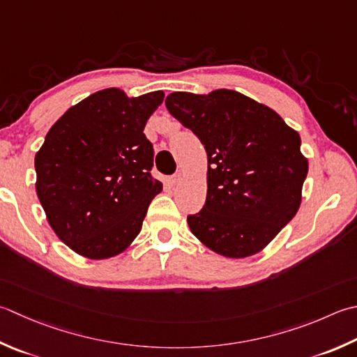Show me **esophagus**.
<instances>
[{
	"label": "esophagus",
	"mask_w": 357,
	"mask_h": 357,
	"mask_svg": "<svg viewBox=\"0 0 357 357\" xmlns=\"http://www.w3.org/2000/svg\"><path fill=\"white\" fill-rule=\"evenodd\" d=\"M181 181H183V178L179 176V174H174V176H172V178H169V184L170 185H178Z\"/></svg>",
	"instance_id": "obj_1"
}]
</instances>
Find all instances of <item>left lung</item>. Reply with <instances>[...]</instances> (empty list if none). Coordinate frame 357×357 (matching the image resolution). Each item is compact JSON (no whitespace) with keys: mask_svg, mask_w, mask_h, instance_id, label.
<instances>
[{"mask_svg":"<svg viewBox=\"0 0 357 357\" xmlns=\"http://www.w3.org/2000/svg\"><path fill=\"white\" fill-rule=\"evenodd\" d=\"M165 107L207 153V198L188 227L213 252L255 255L294 218L308 159L300 135L266 105L232 89L176 91Z\"/></svg>","mask_w":357,"mask_h":357,"instance_id":"1","label":"left lung"}]
</instances>
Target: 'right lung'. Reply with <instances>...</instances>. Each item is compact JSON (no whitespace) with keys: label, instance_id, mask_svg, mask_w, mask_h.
Instances as JSON below:
<instances>
[{"label":"right lung","instance_id":"add662e5","mask_svg":"<svg viewBox=\"0 0 357 357\" xmlns=\"http://www.w3.org/2000/svg\"><path fill=\"white\" fill-rule=\"evenodd\" d=\"M164 91L128 97L119 88L69 108L35 155V190L55 235L89 260L122 254L135 241L162 183L150 174L145 123Z\"/></svg>","mask_w":357,"mask_h":357}]
</instances>
